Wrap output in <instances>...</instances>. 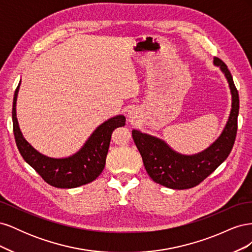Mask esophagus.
Returning <instances> with one entry per match:
<instances>
[{
    "label": "esophagus",
    "mask_w": 252,
    "mask_h": 252,
    "mask_svg": "<svg viewBox=\"0 0 252 252\" xmlns=\"http://www.w3.org/2000/svg\"><path fill=\"white\" fill-rule=\"evenodd\" d=\"M128 121L130 122L131 124H135L136 121H138V114L134 112L133 110H130L128 112Z\"/></svg>",
    "instance_id": "obj_1"
}]
</instances>
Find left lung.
Wrapping results in <instances>:
<instances>
[{
  "label": "left lung",
  "instance_id": "1",
  "mask_svg": "<svg viewBox=\"0 0 252 252\" xmlns=\"http://www.w3.org/2000/svg\"><path fill=\"white\" fill-rule=\"evenodd\" d=\"M213 64L220 67L227 79L231 94V110L222 133L209 147L195 155H182L162 139L133 129L132 138L143 158L149 177L159 185L171 189H188L199 185L229 156L238 130L239 94L232 75L219 58Z\"/></svg>",
  "mask_w": 252,
  "mask_h": 252
}]
</instances>
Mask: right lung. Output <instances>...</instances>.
<instances>
[{
  "instance_id": "right-lung-1",
  "label": "right lung",
  "mask_w": 252,
  "mask_h": 252,
  "mask_svg": "<svg viewBox=\"0 0 252 252\" xmlns=\"http://www.w3.org/2000/svg\"><path fill=\"white\" fill-rule=\"evenodd\" d=\"M21 81L16 89L12 105L13 134L24 161L49 185L57 188H75L94 181L105 167L111 134L114 129L125 126V117L116 116L105 121L91 133L82 148L67 158H50L34 149L26 139L17 119V97Z\"/></svg>"
}]
</instances>
